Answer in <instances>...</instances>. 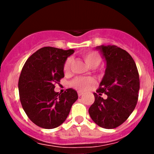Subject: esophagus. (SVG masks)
<instances>
[{
    "mask_svg": "<svg viewBox=\"0 0 154 154\" xmlns=\"http://www.w3.org/2000/svg\"><path fill=\"white\" fill-rule=\"evenodd\" d=\"M77 94H78L79 97H80V96H81V95H83V92H82V91H77Z\"/></svg>",
    "mask_w": 154,
    "mask_h": 154,
    "instance_id": "esophagus-1",
    "label": "esophagus"
}]
</instances>
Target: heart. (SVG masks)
I'll return each mask as SVG.
<instances>
[{"instance_id":"b5f03b06","label":"heart","mask_w":154,"mask_h":154,"mask_svg":"<svg viewBox=\"0 0 154 154\" xmlns=\"http://www.w3.org/2000/svg\"><path fill=\"white\" fill-rule=\"evenodd\" d=\"M83 58L86 63L90 68H97L102 61L101 55L95 51H89L83 54ZM72 59L68 57L66 60L63 66V71L65 73H68L71 68ZM94 80L92 78H84V77H77L73 80L71 83V86L74 88L81 91H86L91 86L94 84Z\"/></svg>"}]
</instances>
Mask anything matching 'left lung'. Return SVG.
<instances>
[{"label":"left lung","mask_w":154,"mask_h":154,"mask_svg":"<svg viewBox=\"0 0 154 154\" xmlns=\"http://www.w3.org/2000/svg\"><path fill=\"white\" fill-rule=\"evenodd\" d=\"M106 61L104 77L94 93V102L88 109L91 119L99 127L113 129L124 123L138 101L140 81L137 67L131 56L116 45H101ZM107 96L106 99L102 94Z\"/></svg>","instance_id":"1"}]
</instances>
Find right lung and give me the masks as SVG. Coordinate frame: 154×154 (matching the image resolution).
<instances>
[{
  "label": "right lung",
  "instance_id": "1",
  "mask_svg": "<svg viewBox=\"0 0 154 154\" xmlns=\"http://www.w3.org/2000/svg\"><path fill=\"white\" fill-rule=\"evenodd\" d=\"M73 49L44 47L24 63L18 80L19 97L29 120L45 129H54L67 119L78 95L72 88L62 94L54 91L56 83L64 77L63 66Z\"/></svg>",
  "mask_w": 154,
  "mask_h": 154
}]
</instances>
